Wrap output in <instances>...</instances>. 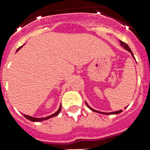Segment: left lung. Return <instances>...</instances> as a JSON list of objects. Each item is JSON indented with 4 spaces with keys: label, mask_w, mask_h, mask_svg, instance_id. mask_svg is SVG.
I'll return each mask as SVG.
<instances>
[{
    "label": "left lung",
    "mask_w": 150,
    "mask_h": 150,
    "mask_svg": "<svg viewBox=\"0 0 150 150\" xmlns=\"http://www.w3.org/2000/svg\"><path fill=\"white\" fill-rule=\"evenodd\" d=\"M120 45H121V46H122L123 47H124V48L126 50H128V51H129V52L131 54H132V58L135 59V58H134V55H133V54H132V50H131V49L129 48V46H128L126 43H125L124 42H121V41H120ZM86 104H87V106H88V107L89 108H90L91 111H93V112H98V113H101V114H105V115H109V114H119V113H120L121 112H122V110H119V111H116V112H99V111L93 109L92 108H91L90 106H89V105H88L87 102H86Z\"/></svg>",
    "instance_id": "1"
}]
</instances>
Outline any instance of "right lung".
<instances>
[{
	"instance_id": "1",
	"label": "right lung",
	"mask_w": 150,
	"mask_h": 150,
	"mask_svg": "<svg viewBox=\"0 0 150 150\" xmlns=\"http://www.w3.org/2000/svg\"><path fill=\"white\" fill-rule=\"evenodd\" d=\"M22 46H21V47H19L18 49V50L17 51H18L19 50L21 49ZM60 111H61V106L59 107V108L58 109V111L56 112H54V114H52V115H50V116H46V117H42V118H37V117H33V116H28V115H25V114H23L24 115V116L26 118V119H28L29 120H30V121H33V122H40V121H42V120H48L50 119V118H51V117H54V116H58L59 114V112H60Z\"/></svg>"
}]
</instances>
